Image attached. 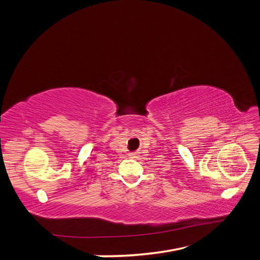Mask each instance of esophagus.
Masks as SVG:
<instances>
[{"mask_svg":"<svg viewBox=\"0 0 260 260\" xmlns=\"http://www.w3.org/2000/svg\"><path fill=\"white\" fill-rule=\"evenodd\" d=\"M136 155H137V153H132V154H131V155H130V156H132V157H135V156H136Z\"/></svg>","mask_w":260,"mask_h":260,"instance_id":"obj_1","label":"esophagus"}]
</instances>
